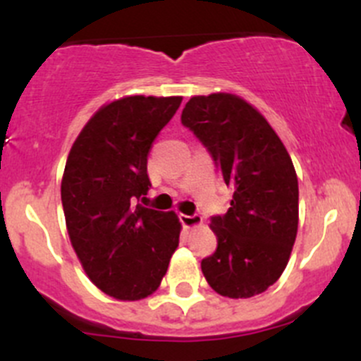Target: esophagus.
Instances as JSON below:
<instances>
[{
	"label": "esophagus",
	"mask_w": 361,
	"mask_h": 361,
	"mask_svg": "<svg viewBox=\"0 0 361 361\" xmlns=\"http://www.w3.org/2000/svg\"><path fill=\"white\" fill-rule=\"evenodd\" d=\"M180 220L183 224L185 228H194L199 227L202 224L201 214H180Z\"/></svg>",
	"instance_id": "obj_1"
}]
</instances>
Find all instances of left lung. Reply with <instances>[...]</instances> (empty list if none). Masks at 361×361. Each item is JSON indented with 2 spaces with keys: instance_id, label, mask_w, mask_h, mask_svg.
<instances>
[{
  "instance_id": "obj_1",
  "label": "left lung",
  "mask_w": 361,
  "mask_h": 361,
  "mask_svg": "<svg viewBox=\"0 0 361 361\" xmlns=\"http://www.w3.org/2000/svg\"><path fill=\"white\" fill-rule=\"evenodd\" d=\"M181 123L207 148L234 190L224 216L211 218L218 248L201 262L211 288L250 298L274 285L298 227V181L285 145L257 108L234 94L194 96Z\"/></svg>"
}]
</instances>
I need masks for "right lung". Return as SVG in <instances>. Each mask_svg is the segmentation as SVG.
<instances>
[{
    "label": "right lung",
    "mask_w": 361,
    "mask_h": 361,
    "mask_svg": "<svg viewBox=\"0 0 361 361\" xmlns=\"http://www.w3.org/2000/svg\"><path fill=\"white\" fill-rule=\"evenodd\" d=\"M183 97L127 96L104 104L73 143L61 199L73 250L90 281L118 300L159 288L180 243L174 211L145 207L148 154Z\"/></svg>",
    "instance_id": "obj_1"
}]
</instances>
